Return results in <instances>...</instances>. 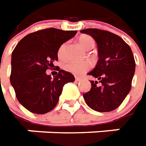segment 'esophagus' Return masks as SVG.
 <instances>
[{
    "label": "esophagus",
    "mask_w": 146,
    "mask_h": 146,
    "mask_svg": "<svg viewBox=\"0 0 146 146\" xmlns=\"http://www.w3.org/2000/svg\"><path fill=\"white\" fill-rule=\"evenodd\" d=\"M75 80H76L77 82H81L82 79L81 78H79V77H76V78H75Z\"/></svg>",
    "instance_id": "obj_1"
}]
</instances>
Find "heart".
I'll use <instances>...</instances> for the list:
<instances>
[{
    "label": "heart",
    "instance_id": "obj_1",
    "mask_svg": "<svg viewBox=\"0 0 146 146\" xmlns=\"http://www.w3.org/2000/svg\"><path fill=\"white\" fill-rule=\"evenodd\" d=\"M79 43L85 50H90L94 46V41L90 36L88 35H83L79 38ZM67 44L64 43H62L58 49L57 56L59 59L63 60L65 56V49ZM91 68V64L88 61H82V62H74L69 61L64 64V68L65 71L72 73L76 76H81L83 73L87 72L90 68Z\"/></svg>",
    "mask_w": 146,
    "mask_h": 146
}]
</instances>
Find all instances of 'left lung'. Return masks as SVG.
Wrapping results in <instances>:
<instances>
[{
    "label": "left lung",
    "mask_w": 146,
    "mask_h": 146,
    "mask_svg": "<svg viewBox=\"0 0 146 146\" xmlns=\"http://www.w3.org/2000/svg\"><path fill=\"white\" fill-rule=\"evenodd\" d=\"M97 43L98 60L89 73L100 82L90 81V90L83 94L86 104L98 112H108L123 103L132 87L135 60L130 47L113 33L95 28L81 31Z\"/></svg>",
    "instance_id": "8db88e82"
}]
</instances>
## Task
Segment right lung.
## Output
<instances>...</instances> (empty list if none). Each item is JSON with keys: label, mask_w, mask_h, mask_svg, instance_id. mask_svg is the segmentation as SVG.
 <instances>
[{"label": "right lung", "mask_w": 146, "mask_h": 146, "mask_svg": "<svg viewBox=\"0 0 146 146\" xmlns=\"http://www.w3.org/2000/svg\"><path fill=\"white\" fill-rule=\"evenodd\" d=\"M77 31L47 28L28 34L12 53L10 82L18 102L29 111L45 114L57 104L64 84L73 82L72 73L58 68L52 79L46 71L57 60L60 46L77 34Z\"/></svg>", "instance_id": "1"}]
</instances>
